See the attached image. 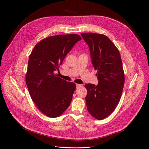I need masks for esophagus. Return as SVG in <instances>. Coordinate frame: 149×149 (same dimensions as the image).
Listing matches in <instances>:
<instances>
[{"label":"esophagus","instance_id":"34e87169","mask_svg":"<svg viewBox=\"0 0 149 149\" xmlns=\"http://www.w3.org/2000/svg\"><path fill=\"white\" fill-rule=\"evenodd\" d=\"M81 86V84H76V88H79Z\"/></svg>","mask_w":149,"mask_h":149}]
</instances>
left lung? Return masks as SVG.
I'll return each instance as SVG.
<instances>
[{
    "mask_svg": "<svg viewBox=\"0 0 149 149\" xmlns=\"http://www.w3.org/2000/svg\"><path fill=\"white\" fill-rule=\"evenodd\" d=\"M89 47L92 63L97 70L98 84H86L88 113L97 120L110 115L120 101L125 84L120 54L107 36L95 33H81Z\"/></svg>",
    "mask_w": 149,
    "mask_h": 149,
    "instance_id": "1",
    "label": "left lung"
}]
</instances>
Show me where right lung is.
Listing matches in <instances>:
<instances>
[{"mask_svg":"<svg viewBox=\"0 0 149 149\" xmlns=\"http://www.w3.org/2000/svg\"><path fill=\"white\" fill-rule=\"evenodd\" d=\"M81 38L77 34L59 35L38 43L29 56L26 83L37 108L45 116H61L70 105L75 84L68 82L54 71Z\"/></svg>","mask_w":149,"mask_h":149,"instance_id":"obj_1","label":"right lung"}]
</instances>
